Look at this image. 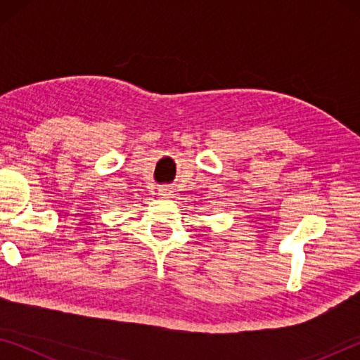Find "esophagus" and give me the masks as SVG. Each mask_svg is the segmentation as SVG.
I'll use <instances>...</instances> for the list:
<instances>
[{"label":"esophagus","mask_w":360,"mask_h":360,"mask_svg":"<svg viewBox=\"0 0 360 360\" xmlns=\"http://www.w3.org/2000/svg\"><path fill=\"white\" fill-rule=\"evenodd\" d=\"M158 193H160L163 198H172L173 197L172 187H168V186H162L160 188H158Z\"/></svg>","instance_id":"esophagus-1"}]
</instances>
